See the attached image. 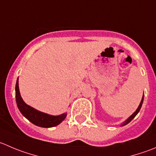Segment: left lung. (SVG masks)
I'll list each match as a JSON object with an SVG mask.
<instances>
[{
  "mask_svg": "<svg viewBox=\"0 0 156 156\" xmlns=\"http://www.w3.org/2000/svg\"><path fill=\"white\" fill-rule=\"evenodd\" d=\"M143 98H144V97H143V99H142L141 102H140V106H139V107H138V108H137V110H136V112H135V113H134L132 115V116H129V118H128L127 120H126V121H125L124 123H123V124L122 125V126H123V125H126V124H127V123H129V122H130L131 120H132L133 119L134 117H135V116H136V115H137V113H138L139 112H140V109H141V107H142V105H143Z\"/></svg>",
  "mask_w": 156,
  "mask_h": 156,
  "instance_id": "1",
  "label": "left lung"
}]
</instances>
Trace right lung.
I'll use <instances>...</instances> for the list:
<instances>
[{"instance_id": "obj_1", "label": "right lung", "mask_w": 156, "mask_h": 156, "mask_svg": "<svg viewBox=\"0 0 156 156\" xmlns=\"http://www.w3.org/2000/svg\"><path fill=\"white\" fill-rule=\"evenodd\" d=\"M15 90H16V101L18 109L26 118L33 124L40 126V127H53L62 123L66 117V115H67L66 113H63L58 116H51V115L38 111L30 106L27 105L23 101L20 94L18 78L16 80Z\"/></svg>"}]
</instances>
